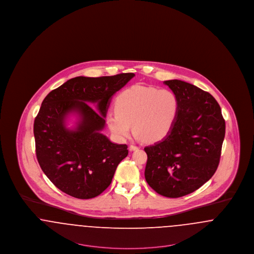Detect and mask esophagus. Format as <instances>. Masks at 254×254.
Wrapping results in <instances>:
<instances>
[{
  "label": "esophagus",
  "mask_w": 254,
  "mask_h": 254,
  "mask_svg": "<svg viewBox=\"0 0 254 254\" xmlns=\"http://www.w3.org/2000/svg\"><path fill=\"white\" fill-rule=\"evenodd\" d=\"M138 148H139V146H137V145H129V150H130V151H132V150H135V149H138Z\"/></svg>",
  "instance_id": "34e87169"
}]
</instances>
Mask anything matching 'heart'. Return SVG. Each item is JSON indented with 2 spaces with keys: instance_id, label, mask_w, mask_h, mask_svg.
Returning <instances> with one entry per match:
<instances>
[{
  "instance_id": "b5f03b06",
  "label": "heart",
  "mask_w": 254,
  "mask_h": 254,
  "mask_svg": "<svg viewBox=\"0 0 254 254\" xmlns=\"http://www.w3.org/2000/svg\"><path fill=\"white\" fill-rule=\"evenodd\" d=\"M115 112L108 116V125L116 138H128L132 126L137 137L154 143L172 129L179 112V101L170 89L133 85L117 96Z\"/></svg>"
}]
</instances>
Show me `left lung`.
<instances>
[{
    "mask_svg": "<svg viewBox=\"0 0 254 254\" xmlns=\"http://www.w3.org/2000/svg\"><path fill=\"white\" fill-rule=\"evenodd\" d=\"M176 94L179 112L170 132L145 146V180L157 193L178 198L208 181L220 162L226 123L208 92L180 80L165 81Z\"/></svg>",
    "mask_w": 254,
    "mask_h": 254,
    "instance_id": "obj_1",
    "label": "left lung"
}]
</instances>
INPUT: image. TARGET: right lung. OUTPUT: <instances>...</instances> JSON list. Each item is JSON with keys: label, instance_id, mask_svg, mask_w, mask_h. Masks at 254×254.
Listing matches in <instances>:
<instances>
[{"label": "right lung", "instance_id": "add662e5", "mask_svg": "<svg viewBox=\"0 0 254 254\" xmlns=\"http://www.w3.org/2000/svg\"><path fill=\"white\" fill-rule=\"evenodd\" d=\"M135 76L121 73L97 78L75 77L44 99L34 121L39 165L60 190L78 199H90L111 184L127 145L110 142L101 132L111 97ZM94 103L98 112L88 104ZM71 113L78 122L73 130L65 121Z\"/></svg>", "mask_w": 254, "mask_h": 254}]
</instances>
